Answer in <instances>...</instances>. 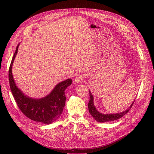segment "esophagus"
<instances>
[{"label":"esophagus","mask_w":154,"mask_h":154,"mask_svg":"<svg viewBox=\"0 0 154 154\" xmlns=\"http://www.w3.org/2000/svg\"><path fill=\"white\" fill-rule=\"evenodd\" d=\"M83 80V79H82V76H77V77H76L75 78V80H74V82H75V83H79V82H82Z\"/></svg>","instance_id":"esophagus-1"}]
</instances>
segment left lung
Segmentation results:
<instances>
[{
    "label": "left lung",
    "instance_id": "1",
    "mask_svg": "<svg viewBox=\"0 0 154 154\" xmlns=\"http://www.w3.org/2000/svg\"><path fill=\"white\" fill-rule=\"evenodd\" d=\"M90 101L88 103V109L89 112L91 115V116L95 119V120L99 122H105L108 121H112L115 120H117L123 116H124L125 114H127L128 111L130 109V108L134 105V102L131 104L130 107L127 108L126 110L116 114H102L100 112H99L96 107L94 105V102H93V96L91 93V91H90Z\"/></svg>",
    "mask_w": 154,
    "mask_h": 154
}]
</instances>
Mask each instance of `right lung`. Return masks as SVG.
<instances>
[{"label": "right lung", "instance_id": "right-lung-1", "mask_svg": "<svg viewBox=\"0 0 154 154\" xmlns=\"http://www.w3.org/2000/svg\"><path fill=\"white\" fill-rule=\"evenodd\" d=\"M19 45L13 57L9 68V82L12 94L17 106L23 113L36 122L49 124L58 119L65 105V90L72 83V79H67L57 84L47 96L41 99H32L26 96L15 84L12 75V65L17 52Z\"/></svg>", "mask_w": 154, "mask_h": 154}]
</instances>
